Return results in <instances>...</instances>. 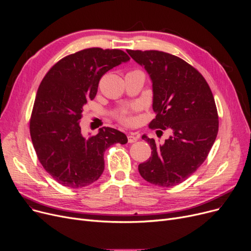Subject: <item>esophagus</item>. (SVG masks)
<instances>
[{
    "label": "esophagus",
    "mask_w": 251,
    "mask_h": 251,
    "mask_svg": "<svg viewBox=\"0 0 251 251\" xmlns=\"http://www.w3.org/2000/svg\"><path fill=\"white\" fill-rule=\"evenodd\" d=\"M127 138H128V142H129V143H133V142H136V141H137V137L134 136L133 134H129V135L127 136Z\"/></svg>",
    "instance_id": "34e87169"
}]
</instances>
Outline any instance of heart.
<instances>
[{
    "instance_id": "1",
    "label": "heart",
    "mask_w": 251,
    "mask_h": 251,
    "mask_svg": "<svg viewBox=\"0 0 251 251\" xmlns=\"http://www.w3.org/2000/svg\"><path fill=\"white\" fill-rule=\"evenodd\" d=\"M131 72H132V71H131ZM117 118L119 119V121L122 122L123 124H126V125L131 124V122H132V118H131L128 110L121 111L120 113L117 115Z\"/></svg>"
}]
</instances>
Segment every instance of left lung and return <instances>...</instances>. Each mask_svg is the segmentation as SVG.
<instances>
[{
  "mask_svg": "<svg viewBox=\"0 0 251 251\" xmlns=\"http://www.w3.org/2000/svg\"><path fill=\"white\" fill-rule=\"evenodd\" d=\"M127 52L151 79L156 116L150 128L172 133L163 144L142 135L151 156L139 164L138 171L154 185L175 186L201 166L216 140L219 117L213 92L203 76L179 57L160 50Z\"/></svg>",
  "mask_w": 251,
  "mask_h": 251,
  "instance_id": "left-lung-1",
  "label": "left lung"
}]
</instances>
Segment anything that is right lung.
Instances as JSON below:
<instances>
[{"label":"right lung","mask_w":251,"mask_h":251,"mask_svg":"<svg viewBox=\"0 0 251 251\" xmlns=\"http://www.w3.org/2000/svg\"><path fill=\"white\" fill-rule=\"evenodd\" d=\"M121 50L90 48L61 59L49 70L37 89L29 122L38 161L61 185L82 188L103 172V152L127 136L102 127L85 137L79 122L84 104L96 98L101 76L129 61Z\"/></svg>","instance_id":"1"}]
</instances>
